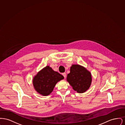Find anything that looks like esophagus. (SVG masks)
<instances>
[{"instance_id": "esophagus-1", "label": "esophagus", "mask_w": 125, "mask_h": 125, "mask_svg": "<svg viewBox=\"0 0 125 125\" xmlns=\"http://www.w3.org/2000/svg\"><path fill=\"white\" fill-rule=\"evenodd\" d=\"M62 75H63V76L64 77V78H65V77H66V73H62Z\"/></svg>"}]
</instances>
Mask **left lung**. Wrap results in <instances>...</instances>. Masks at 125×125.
<instances>
[{"label":"left lung","instance_id":"obj_1","mask_svg":"<svg viewBox=\"0 0 125 125\" xmlns=\"http://www.w3.org/2000/svg\"><path fill=\"white\" fill-rule=\"evenodd\" d=\"M67 74L66 80L73 89L79 93H83L89 89L92 82L90 72L83 66L73 64Z\"/></svg>","mask_w":125,"mask_h":125}]
</instances>
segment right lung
I'll return each mask as SVG.
<instances>
[{"label":"right lung","instance_id":"obj_1","mask_svg":"<svg viewBox=\"0 0 125 125\" xmlns=\"http://www.w3.org/2000/svg\"><path fill=\"white\" fill-rule=\"evenodd\" d=\"M64 78L63 75L47 65L34 77L33 84L36 92L41 95L47 96L52 92L57 83Z\"/></svg>","mask_w":125,"mask_h":125}]
</instances>
